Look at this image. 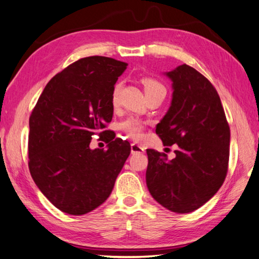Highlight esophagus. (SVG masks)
Returning <instances> with one entry per match:
<instances>
[{
	"label": "esophagus",
	"mask_w": 259,
	"mask_h": 259,
	"mask_svg": "<svg viewBox=\"0 0 259 259\" xmlns=\"http://www.w3.org/2000/svg\"><path fill=\"white\" fill-rule=\"evenodd\" d=\"M131 152H132V154H143L145 149H143L141 146L137 145V143H132V145H131Z\"/></svg>",
	"instance_id": "34e87169"
}]
</instances>
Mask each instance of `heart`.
Returning <instances> with one entry per match:
<instances>
[{
	"instance_id": "obj_1",
	"label": "heart",
	"mask_w": 259,
	"mask_h": 259,
	"mask_svg": "<svg viewBox=\"0 0 259 259\" xmlns=\"http://www.w3.org/2000/svg\"><path fill=\"white\" fill-rule=\"evenodd\" d=\"M143 84H145V90L146 93L158 90V88H164V86L160 82H158L157 80L152 79V78H146L143 79ZM121 90V83L118 82L114 84L113 91H112V103L116 104L118 101V97H119V93ZM121 128L124 132H126V134L128 137L133 138L135 140H138L142 137V132H143V124L141 120L137 119V118H128L121 122Z\"/></svg>"
}]
</instances>
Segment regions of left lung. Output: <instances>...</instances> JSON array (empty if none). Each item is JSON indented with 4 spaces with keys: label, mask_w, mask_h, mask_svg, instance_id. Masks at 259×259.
<instances>
[{
    "label": "left lung",
    "mask_w": 259,
    "mask_h": 259,
    "mask_svg": "<svg viewBox=\"0 0 259 259\" xmlns=\"http://www.w3.org/2000/svg\"><path fill=\"white\" fill-rule=\"evenodd\" d=\"M172 81L171 105L156 126L164 146L178 145L176 157L147 149V187L160 205L189 213L222 187L230 158V126L215 88L186 64L165 72Z\"/></svg>",
    "instance_id": "1"
}]
</instances>
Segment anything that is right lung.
<instances>
[{
    "label": "right lung",
    "mask_w": 259,
    "mask_h": 259,
    "mask_svg": "<svg viewBox=\"0 0 259 259\" xmlns=\"http://www.w3.org/2000/svg\"><path fill=\"white\" fill-rule=\"evenodd\" d=\"M127 63L91 56L50 80L29 117L28 167L41 193L63 212L81 215L107 201L131 146L103 131L107 151L91 135L112 119V91Z\"/></svg>",
    "instance_id": "obj_1"
}]
</instances>
